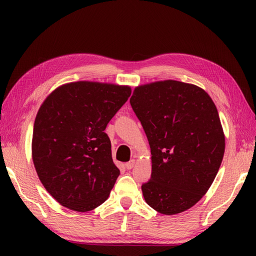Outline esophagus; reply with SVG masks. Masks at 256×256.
Listing matches in <instances>:
<instances>
[{
  "instance_id": "esophagus-1",
  "label": "esophagus",
  "mask_w": 256,
  "mask_h": 256,
  "mask_svg": "<svg viewBox=\"0 0 256 256\" xmlns=\"http://www.w3.org/2000/svg\"><path fill=\"white\" fill-rule=\"evenodd\" d=\"M134 165H135V160H130L128 162H126V164H125V167H126V170H132V168L134 167Z\"/></svg>"
}]
</instances>
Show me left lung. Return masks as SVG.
<instances>
[{
  "label": "left lung",
  "instance_id": "1",
  "mask_svg": "<svg viewBox=\"0 0 256 256\" xmlns=\"http://www.w3.org/2000/svg\"><path fill=\"white\" fill-rule=\"evenodd\" d=\"M152 154L144 199L162 214L194 206L208 192L224 160L226 138L216 104L198 86L176 80L138 86L130 99Z\"/></svg>",
  "mask_w": 256,
  "mask_h": 256
}]
</instances>
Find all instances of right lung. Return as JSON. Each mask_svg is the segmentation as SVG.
Listing matches in <instances>:
<instances>
[{"mask_svg":"<svg viewBox=\"0 0 256 256\" xmlns=\"http://www.w3.org/2000/svg\"><path fill=\"white\" fill-rule=\"evenodd\" d=\"M131 91L128 86L77 81L58 86L42 102L32 130V162L62 206L86 212L110 196L120 170L104 130Z\"/></svg>","mask_w":256,"mask_h":256,"instance_id":"right-lung-1","label":"right lung"}]
</instances>
